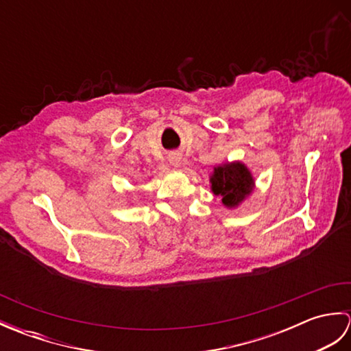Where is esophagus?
Returning a JSON list of instances; mask_svg holds the SVG:
<instances>
[{
  "mask_svg": "<svg viewBox=\"0 0 351 351\" xmlns=\"http://www.w3.org/2000/svg\"><path fill=\"white\" fill-rule=\"evenodd\" d=\"M169 161L173 167H176V169L181 167L182 166V155L180 152H171L169 155Z\"/></svg>",
  "mask_w": 351,
  "mask_h": 351,
  "instance_id": "esophagus-1",
  "label": "esophagus"
}]
</instances>
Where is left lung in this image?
<instances>
[{"instance_id":"obj_1","label":"left lung","mask_w":351,"mask_h":351,"mask_svg":"<svg viewBox=\"0 0 351 351\" xmlns=\"http://www.w3.org/2000/svg\"><path fill=\"white\" fill-rule=\"evenodd\" d=\"M211 190L221 197V204L229 210L241 205L255 189V178L241 161L225 162L214 167L210 176Z\"/></svg>"}]
</instances>
